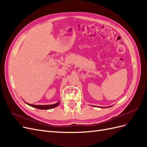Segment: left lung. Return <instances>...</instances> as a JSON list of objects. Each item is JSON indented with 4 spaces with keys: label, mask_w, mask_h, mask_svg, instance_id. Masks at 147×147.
<instances>
[{
    "label": "left lung",
    "mask_w": 147,
    "mask_h": 147,
    "mask_svg": "<svg viewBox=\"0 0 147 147\" xmlns=\"http://www.w3.org/2000/svg\"><path fill=\"white\" fill-rule=\"evenodd\" d=\"M112 105H111V106H109V107H105V108H107V107H112ZM101 108H104V107H101Z\"/></svg>",
    "instance_id": "obj_1"
}]
</instances>
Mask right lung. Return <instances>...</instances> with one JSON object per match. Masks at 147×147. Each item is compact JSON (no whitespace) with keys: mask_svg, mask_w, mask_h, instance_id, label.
I'll use <instances>...</instances> for the list:
<instances>
[{"mask_svg":"<svg viewBox=\"0 0 147 147\" xmlns=\"http://www.w3.org/2000/svg\"><path fill=\"white\" fill-rule=\"evenodd\" d=\"M26 104H27L28 105H29V106L32 107L36 108L38 109H41V110H49V109H51L56 107L58 106L59 103H60V100L57 102V103L55 104H51V105H33V104H30L27 103V102H25Z\"/></svg>","mask_w":147,"mask_h":147,"instance_id":"right-lung-1","label":"right lung"}]
</instances>
